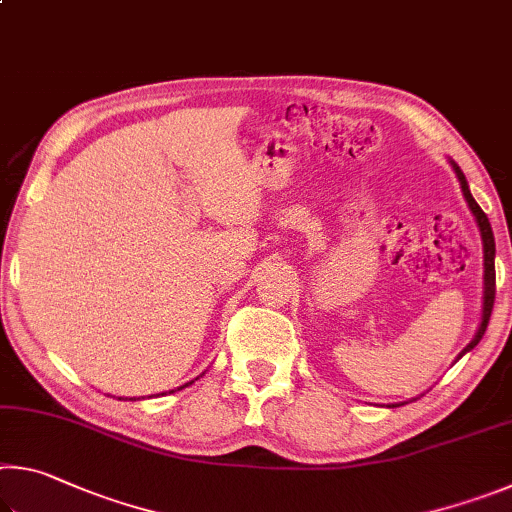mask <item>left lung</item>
I'll use <instances>...</instances> for the list:
<instances>
[{
  "label": "left lung",
  "instance_id": "8db88e82",
  "mask_svg": "<svg viewBox=\"0 0 512 512\" xmlns=\"http://www.w3.org/2000/svg\"><path fill=\"white\" fill-rule=\"evenodd\" d=\"M452 167L456 171L458 176V183H461V189H463V196L467 205H470V210L474 214L476 223H479V230H481V239H483V266H485V291H483V318H481V325H479V332H476V336L472 339V343L467 345V348L461 352V357L465 352H470L476 343H479L483 339L485 334V327H488V320H490V314H492V305H495V237H492V228H490V221L488 216H485V212L479 207V203L474 201L472 194H470V187H467V180L463 176V171L458 169V164L452 162Z\"/></svg>",
  "mask_w": 512,
  "mask_h": 512
}]
</instances>
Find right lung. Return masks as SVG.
Here are the masks:
<instances>
[{
    "instance_id": "obj_1",
    "label": "right lung",
    "mask_w": 512,
    "mask_h": 512,
    "mask_svg": "<svg viewBox=\"0 0 512 512\" xmlns=\"http://www.w3.org/2000/svg\"><path fill=\"white\" fill-rule=\"evenodd\" d=\"M189 384H192V381H189Z\"/></svg>"
}]
</instances>
